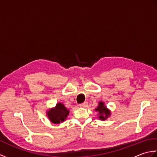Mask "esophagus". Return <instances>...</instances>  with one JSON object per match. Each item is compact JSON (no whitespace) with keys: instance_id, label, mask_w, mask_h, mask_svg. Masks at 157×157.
Here are the masks:
<instances>
[{"instance_id":"obj_1","label":"esophagus","mask_w":157,"mask_h":157,"mask_svg":"<svg viewBox=\"0 0 157 157\" xmlns=\"http://www.w3.org/2000/svg\"><path fill=\"white\" fill-rule=\"evenodd\" d=\"M87 106H88V102H83V103H82V104L79 105V106H80V107H83V108L86 107Z\"/></svg>"}]
</instances>
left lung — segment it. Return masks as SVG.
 <instances>
[{"mask_svg":"<svg viewBox=\"0 0 157 157\" xmlns=\"http://www.w3.org/2000/svg\"><path fill=\"white\" fill-rule=\"evenodd\" d=\"M95 111L98 112V119L102 121H105L106 119H108L111 115V111L106 107L105 102L102 101H100L98 102L97 108L95 109Z\"/></svg>","mask_w":157,"mask_h":157,"instance_id":"obj_1","label":"left lung"}]
</instances>
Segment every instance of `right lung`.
<instances>
[{"label": "right lung", "mask_w": 157, "mask_h": 157, "mask_svg": "<svg viewBox=\"0 0 157 157\" xmlns=\"http://www.w3.org/2000/svg\"><path fill=\"white\" fill-rule=\"evenodd\" d=\"M69 113V110L67 109L63 103L58 102L55 107L50 109L46 111V115L51 123L54 124H59L65 121Z\"/></svg>", "instance_id": "obj_1"}]
</instances>
